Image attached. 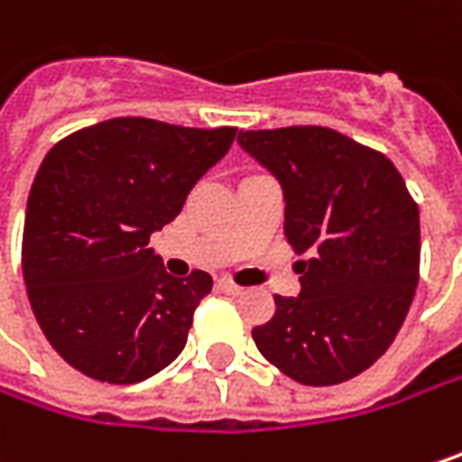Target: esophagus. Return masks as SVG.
Wrapping results in <instances>:
<instances>
[{
    "label": "esophagus",
    "mask_w": 462,
    "mask_h": 462,
    "mask_svg": "<svg viewBox=\"0 0 462 462\" xmlns=\"http://www.w3.org/2000/svg\"><path fill=\"white\" fill-rule=\"evenodd\" d=\"M217 288H219L222 293H230V296H237V293H243V288H240L237 282H232L230 277H219V280H217Z\"/></svg>",
    "instance_id": "obj_1"
}]
</instances>
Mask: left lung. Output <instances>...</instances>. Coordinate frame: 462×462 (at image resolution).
I'll list each match as a JSON object with an SVG mask.
<instances>
[{"label": "left lung", "instance_id": "8db88e82", "mask_svg": "<svg viewBox=\"0 0 462 462\" xmlns=\"http://www.w3.org/2000/svg\"><path fill=\"white\" fill-rule=\"evenodd\" d=\"M277 177L285 237L301 262L299 296H274L251 330L259 352L304 386L367 370L397 338L420 273V217L397 166L328 126L240 132Z\"/></svg>", "mask_w": 462, "mask_h": 462}]
</instances>
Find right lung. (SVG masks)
Instances as JSON below:
<instances>
[{
  "mask_svg": "<svg viewBox=\"0 0 462 462\" xmlns=\"http://www.w3.org/2000/svg\"><path fill=\"white\" fill-rule=\"evenodd\" d=\"M235 132L126 116L79 129L44 155L25 206L23 280L42 333L70 367L137 383L185 349L214 280L200 270L171 277L147 243Z\"/></svg>",
  "mask_w": 462,
  "mask_h": 462,
  "instance_id": "add662e5",
  "label": "right lung"
}]
</instances>
